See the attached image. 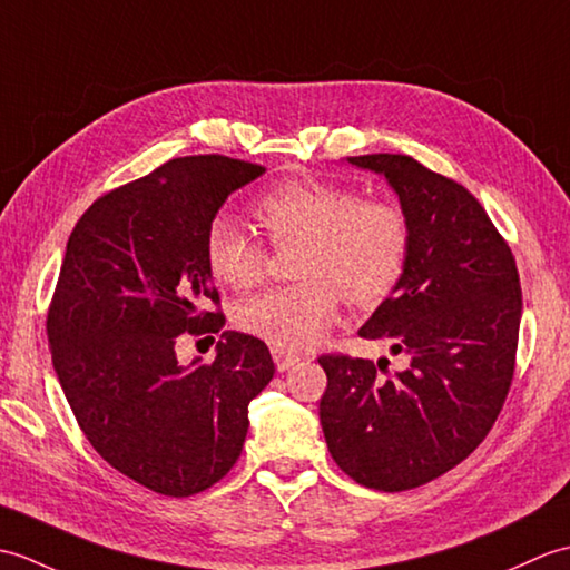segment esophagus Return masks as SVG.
<instances>
[{
    "instance_id": "34e87169",
    "label": "esophagus",
    "mask_w": 570,
    "mask_h": 570,
    "mask_svg": "<svg viewBox=\"0 0 570 570\" xmlns=\"http://www.w3.org/2000/svg\"><path fill=\"white\" fill-rule=\"evenodd\" d=\"M272 357H274V362H276V367L278 370H288V367H294L296 362L301 360V355L298 353H294V350H286V347H272Z\"/></svg>"
}]
</instances>
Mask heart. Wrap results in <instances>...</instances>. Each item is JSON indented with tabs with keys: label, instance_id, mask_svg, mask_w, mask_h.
<instances>
[{
	"label": "heart",
	"instance_id": "heart-1",
	"mask_svg": "<svg viewBox=\"0 0 570 570\" xmlns=\"http://www.w3.org/2000/svg\"><path fill=\"white\" fill-rule=\"evenodd\" d=\"M274 245H292L294 284L276 286L237 311L239 328L276 347H308L331 328L341 301L374 308L402 282L411 227L404 208L323 178H292L254 203ZM205 262L217 282L247 292L264 278L266 249L229 217L205 229Z\"/></svg>",
	"mask_w": 570,
	"mask_h": 570
}]
</instances>
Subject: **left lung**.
Listing matches in <instances>:
<instances>
[{
	"mask_svg": "<svg viewBox=\"0 0 570 570\" xmlns=\"http://www.w3.org/2000/svg\"><path fill=\"white\" fill-rule=\"evenodd\" d=\"M347 161L390 180L409 217L402 282L360 328L406 353L409 367L386 374L384 360L321 355V426L345 475L402 492L455 468L498 421L514 377L522 286L510 245L468 188L406 154Z\"/></svg>",
	"mask_w": 570,
	"mask_h": 570,
	"instance_id": "1",
	"label": "left lung"
}]
</instances>
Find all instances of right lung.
<instances>
[{
    "instance_id": "add662e5",
    "label": "right lung",
    "mask_w": 570,
    "mask_h": 570,
    "mask_svg": "<svg viewBox=\"0 0 570 570\" xmlns=\"http://www.w3.org/2000/svg\"><path fill=\"white\" fill-rule=\"evenodd\" d=\"M264 171L220 154L166 161L95 200L60 264L46 333L72 414L107 463L166 498L227 475L249 402L274 377L269 347L235 331L208 365L176 357L180 333L223 331L205 229L229 193Z\"/></svg>"
}]
</instances>
